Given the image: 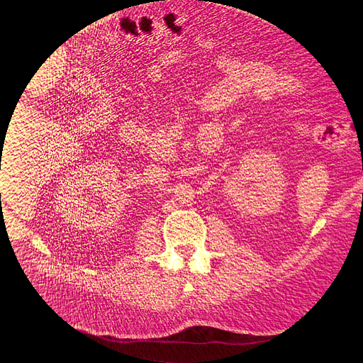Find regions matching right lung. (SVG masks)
Returning <instances> with one entry per match:
<instances>
[{"label": "right lung", "instance_id": "add662e5", "mask_svg": "<svg viewBox=\"0 0 363 363\" xmlns=\"http://www.w3.org/2000/svg\"><path fill=\"white\" fill-rule=\"evenodd\" d=\"M1 146H3V143H1Z\"/></svg>", "mask_w": 363, "mask_h": 363}]
</instances>
